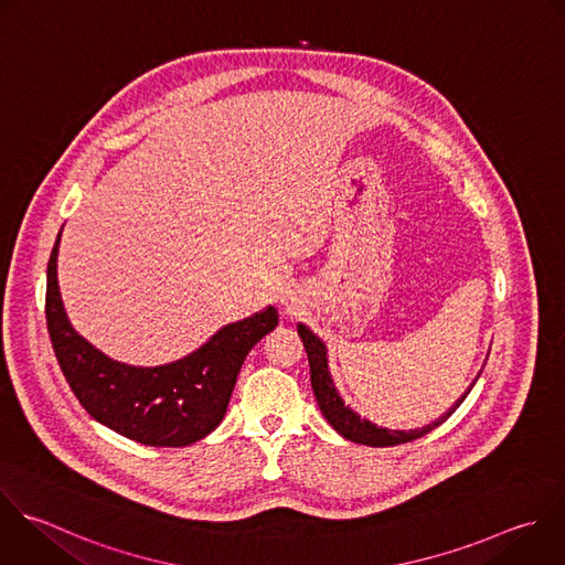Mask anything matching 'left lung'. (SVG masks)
Instances as JSON below:
<instances>
[{
  "mask_svg": "<svg viewBox=\"0 0 565 565\" xmlns=\"http://www.w3.org/2000/svg\"><path fill=\"white\" fill-rule=\"evenodd\" d=\"M298 335L302 338L307 358H309V371H311V388L313 395L318 399V406L324 415V419L347 439L355 441V444H366V446H395V444H404V441H413L426 433H430L433 428H437L439 424H444L457 408L459 404L466 399V395L470 393V388L475 386V382L463 391V395L444 413L439 415L435 422L422 426V428H411V430H393V428H384L377 426L364 417H360L351 406L344 404V399L340 397L333 377L329 373V358H327V347L324 342L305 324H298Z\"/></svg>",
  "mask_w": 565,
  "mask_h": 565,
  "instance_id": "left-lung-1",
  "label": "left lung"
}]
</instances>
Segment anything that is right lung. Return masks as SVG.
Returning a JSON list of instances; mask_svg holds the SVG:
<instances>
[{
  "mask_svg": "<svg viewBox=\"0 0 565 565\" xmlns=\"http://www.w3.org/2000/svg\"><path fill=\"white\" fill-rule=\"evenodd\" d=\"M64 230V227H62ZM62 232L46 271V322L57 362L99 424L146 446H190L225 417L238 371L256 342L278 324L267 307L216 331L201 349L161 366H132L93 347L68 320L57 280Z\"/></svg>",
  "mask_w": 565,
  "mask_h": 565,
  "instance_id": "add662e5",
  "label": "right lung"
}]
</instances>
